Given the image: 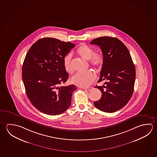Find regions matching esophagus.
Masks as SVG:
<instances>
[{"label":"esophagus","mask_w":157,"mask_h":157,"mask_svg":"<svg viewBox=\"0 0 157 157\" xmlns=\"http://www.w3.org/2000/svg\"><path fill=\"white\" fill-rule=\"evenodd\" d=\"M92 87H88V88H83V89H84L86 91H90L91 89H92Z\"/></svg>","instance_id":"1"}]
</instances>
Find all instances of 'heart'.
<instances>
[{
    "label": "heart",
    "instance_id": "b5f03b06",
    "mask_svg": "<svg viewBox=\"0 0 157 157\" xmlns=\"http://www.w3.org/2000/svg\"><path fill=\"white\" fill-rule=\"evenodd\" d=\"M77 53L82 58L89 60L93 66L101 68L104 63V56L101 52H95L93 48L84 44H80L77 49ZM72 56L67 54L63 58V66L67 73L72 74L73 68L72 65ZM96 75L94 72L88 71L84 72H78L72 78V82L80 87H88L95 80Z\"/></svg>",
    "mask_w": 157,
    "mask_h": 157
}]
</instances>
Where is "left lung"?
<instances>
[{
	"label": "left lung",
	"instance_id": "obj_1",
	"mask_svg": "<svg viewBox=\"0 0 157 157\" xmlns=\"http://www.w3.org/2000/svg\"><path fill=\"white\" fill-rule=\"evenodd\" d=\"M90 44L99 46L104 56L98 82L107 81L105 85L95 86L102 95L94 105L102 111L114 113L124 107L132 96L136 78L135 65L126 46L116 37H100Z\"/></svg>",
	"mask_w": 157,
	"mask_h": 157
}]
</instances>
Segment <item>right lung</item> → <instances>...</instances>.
I'll return each mask as SVG.
<instances>
[{"label":"right lung","mask_w":157,"mask_h":157,"mask_svg":"<svg viewBox=\"0 0 157 157\" xmlns=\"http://www.w3.org/2000/svg\"><path fill=\"white\" fill-rule=\"evenodd\" d=\"M75 44L46 37L33 44L25 57L22 80L31 104L49 115L64 113L70 106L75 85L60 86L69 77L63 58Z\"/></svg>","instance_id":"right-lung-1"}]
</instances>
